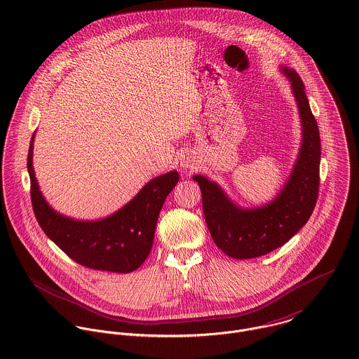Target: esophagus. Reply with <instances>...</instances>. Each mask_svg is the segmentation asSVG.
Here are the masks:
<instances>
[{
	"label": "esophagus",
	"mask_w": 359,
	"mask_h": 359,
	"mask_svg": "<svg viewBox=\"0 0 359 359\" xmlns=\"http://www.w3.org/2000/svg\"><path fill=\"white\" fill-rule=\"evenodd\" d=\"M180 165H181V168L185 170V171H192V170L196 168V161H195V158H194L191 154H184V156L181 157Z\"/></svg>",
	"instance_id": "obj_1"
}]
</instances>
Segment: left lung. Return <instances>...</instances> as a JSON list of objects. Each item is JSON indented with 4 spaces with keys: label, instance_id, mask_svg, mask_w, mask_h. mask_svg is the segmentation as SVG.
Wrapping results in <instances>:
<instances>
[{
    "label": "left lung",
    "instance_id": "obj_1",
    "mask_svg": "<svg viewBox=\"0 0 359 359\" xmlns=\"http://www.w3.org/2000/svg\"><path fill=\"white\" fill-rule=\"evenodd\" d=\"M297 102L302 140L290 177L277 196L257 208H241L205 175H194L202 191L203 215L215 243L230 257L263 256L292 238L309 220L319 192L320 136L299 75L280 67Z\"/></svg>",
    "mask_w": 359,
    "mask_h": 359
}]
</instances>
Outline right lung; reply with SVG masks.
<instances>
[{
	"label": "right lung",
	"instance_id": "obj_1",
	"mask_svg": "<svg viewBox=\"0 0 359 359\" xmlns=\"http://www.w3.org/2000/svg\"><path fill=\"white\" fill-rule=\"evenodd\" d=\"M33 143L34 133L27 154L30 198L46 236L85 267L114 273H130L140 267L151 250L164 201L178 184V171L150 180L132 201L109 217L76 220L54 210L43 196L33 168Z\"/></svg>",
	"mask_w": 359,
	"mask_h": 359
}]
</instances>
